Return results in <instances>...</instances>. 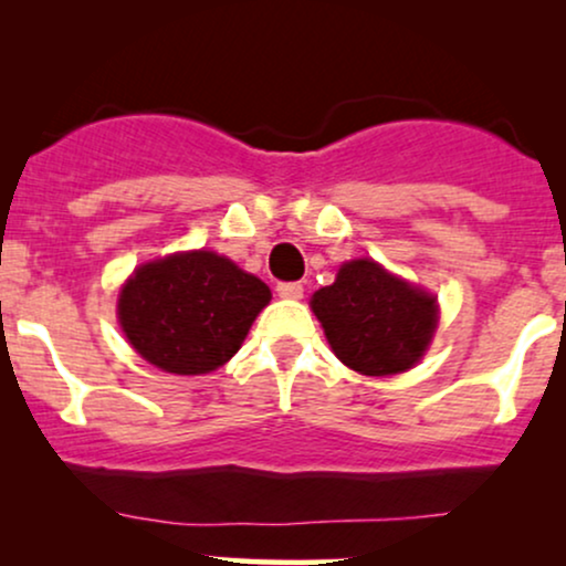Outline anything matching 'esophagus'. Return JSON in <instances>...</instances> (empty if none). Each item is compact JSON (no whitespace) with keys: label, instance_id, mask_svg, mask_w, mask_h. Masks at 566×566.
Masks as SVG:
<instances>
[{"label":"esophagus","instance_id":"34e87169","mask_svg":"<svg viewBox=\"0 0 566 566\" xmlns=\"http://www.w3.org/2000/svg\"><path fill=\"white\" fill-rule=\"evenodd\" d=\"M279 297H287V301H301L303 297V284L301 282H282L276 287Z\"/></svg>","mask_w":566,"mask_h":566}]
</instances>
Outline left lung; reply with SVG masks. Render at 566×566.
Listing matches in <instances>:
<instances>
[{"label": "left lung", "mask_w": 566, "mask_h": 566, "mask_svg": "<svg viewBox=\"0 0 566 566\" xmlns=\"http://www.w3.org/2000/svg\"><path fill=\"white\" fill-rule=\"evenodd\" d=\"M311 311L337 359L373 378L418 365L439 324L431 292L388 274L369 258L343 263L335 282L314 292Z\"/></svg>", "instance_id": "1"}]
</instances>
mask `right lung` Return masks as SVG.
<instances>
[{"label":"right lung","instance_id":"obj_1","mask_svg":"<svg viewBox=\"0 0 566 566\" xmlns=\"http://www.w3.org/2000/svg\"><path fill=\"white\" fill-rule=\"evenodd\" d=\"M271 290L212 250L175 252L143 263L122 284V333L148 365L205 375L242 348Z\"/></svg>","mask_w":566,"mask_h":566}]
</instances>
